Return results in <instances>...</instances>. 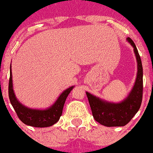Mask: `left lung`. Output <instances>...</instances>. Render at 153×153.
Masks as SVG:
<instances>
[{
  "instance_id": "8db88e82",
  "label": "left lung",
  "mask_w": 153,
  "mask_h": 153,
  "mask_svg": "<svg viewBox=\"0 0 153 153\" xmlns=\"http://www.w3.org/2000/svg\"><path fill=\"white\" fill-rule=\"evenodd\" d=\"M127 41L134 48L137 61V76L135 82L128 97L120 103L107 102L86 92L95 120L105 126H123L132 119L139 111L143 98V66L140 54L133 40L127 38Z\"/></svg>"
}]
</instances>
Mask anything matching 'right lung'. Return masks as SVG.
Returning a JSON list of instances; mask_svg holds the SVG:
<instances>
[{
    "label": "right lung",
    "instance_id": "1",
    "mask_svg": "<svg viewBox=\"0 0 153 153\" xmlns=\"http://www.w3.org/2000/svg\"><path fill=\"white\" fill-rule=\"evenodd\" d=\"M10 75L9 81V97L11 105L16 112L18 117L22 123L34 127H48L58 122L62 114V109L65 105L68 95L74 88L70 87L63 91L57 98L53 105L46 109H34L26 107L19 102L15 97L13 89L12 72L10 65Z\"/></svg>",
    "mask_w": 153,
    "mask_h": 153
}]
</instances>
